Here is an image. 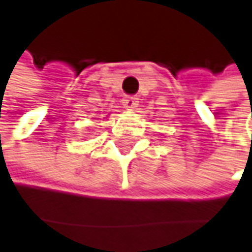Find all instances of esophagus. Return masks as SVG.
I'll return each instance as SVG.
<instances>
[{
  "label": "esophagus",
  "mask_w": 252,
  "mask_h": 252,
  "mask_svg": "<svg viewBox=\"0 0 252 252\" xmlns=\"http://www.w3.org/2000/svg\"><path fill=\"white\" fill-rule=\"evenodd\" d=\"M123 105L126 109H135L138 106V98L134 96V95H126L123 99Z\"/></svg>",
  "instance_id": "obj_1"
}]
</instances>
